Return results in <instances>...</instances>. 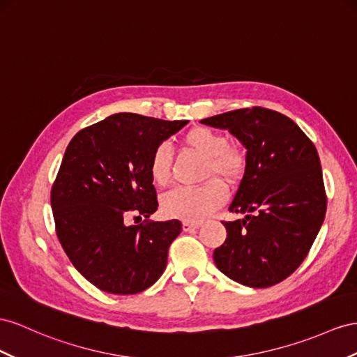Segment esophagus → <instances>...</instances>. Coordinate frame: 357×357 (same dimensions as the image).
I'll use <instances>...</instances> for the list:
<instances>
[{"mask_svg": "<svg viewBox=\"0 0 357 357\" xmlns=\"http://www.w3.org/2000/svg\"><path fill=\"white\" fill-rule=\"evenodd\" d=\"M200 227V223H196V222H184L182 223V229H184V232H191V231H196Z\"/></svg>", "mask_w": 357, "mask_h": 357, "instance_id": "1", "label": "esophagus"}]
</instances>
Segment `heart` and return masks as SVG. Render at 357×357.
I'll use <instances>...</instances> for the list:
<instances>
[{"label": "heart", "mask_w": 357, "mask_h": 357, "mask_svg": "<svg viewBox=\"0 0 357 357\" xmlns=\"http://www.w3.org/2000/svg\"><path fill=\"white\" fill-rule=\"evenodd\" d=\"M188 149L205 157L202 179L199 187H179L170 190L161 199L162 213L170 218L185 222H199L220 206L227 196L222 180L235 185L243 179L248 169L245 152L227 143V139L211 128H191L182 137ZM149 175L157 185H167L172 179V152L166 143L153 149L149 161Z\"/></svg>", "instance_id": "1"}]
</instances>
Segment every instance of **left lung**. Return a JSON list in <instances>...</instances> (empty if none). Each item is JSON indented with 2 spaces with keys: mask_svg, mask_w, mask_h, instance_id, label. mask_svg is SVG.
Instances as JSON below:
<instances>
[{
  "mask_svg": "<svg viewBox=\"0 0 357 357\" xmlns=\"http://www.w3.org/2000/svg\"><path fill=\"white\" fill-rule=\"evenodd\" d=\"M200 122L229 131L248 157L229 206L245 215L223 222L227 236L214 250L215 266L245 287L276 285L303 262L324 222L327 200L315 146L289 117L262 107Z\"/></svg>",
  "mask_w": 357,
  "mask_h": 357,
  "instance_id": "8db88e82",
  "label": "left lung"
}]
</instances>
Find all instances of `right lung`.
Returning <instances> with one entry per match:
<instances>
[{
	"label": "right lung",
	"mask_w": 357,
	"mask_h": 357,
	"mask_svg": "<svg viewBox=\"0 0 357 357\" xmlns=\"http://www.w3.org/2000/svg\"><path fill=\"white\" fill-rule=\"evenodd\" d=\"M187 123L119 113L81 130L68 144L51 191L54 222L68 258L96 288L137 294L166 270L182 225L149 222L158 206L149 161ZM130 213L146 223L128 227Z\"/></svg>",
	"instance_id": "obj_1"
}]
</instances>
